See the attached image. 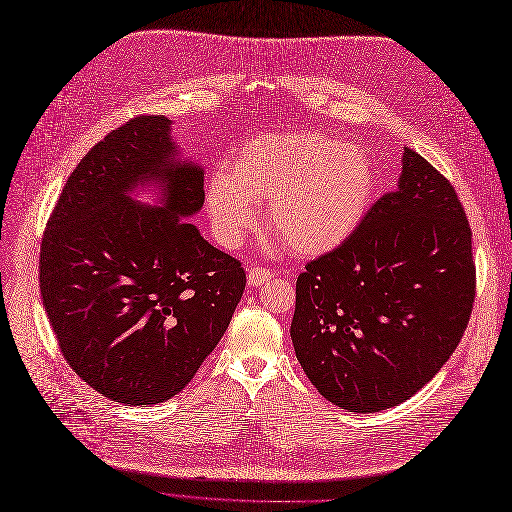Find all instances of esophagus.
I'll return each mask as SVG.
<instances>
[{
  "mask_svg": "<svg viewBox=\"0 0 512 512\" xmlns=\"http://www.w3.org/2000/svg\"><path fill=\"white\" fill-rule=\"evenodd\" d=\"M271 277H273L271 269H262V266H252V269H248V285L252 287L271 281Z\"/></svg>",
  "mask_w": 512,
  "mask_h": 512,
  "instance_id": "obj_1",
  "label": "esophagus"
}]
</instances>
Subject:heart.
<instances>
[{"label": "heart", "instance_id": "obj_1", "mask_svg": "<svg viewBox=\"0 0 512 512\" xmlns=\"http://www.w3.org/2000/svg\"><path fill=\"white\" fill-rule=\"evenodd\" d=\"M375 193V170L356 145L319 133H271L250 141L233 170L216 168L206 187L212 233L235 250L264 221L285 248L319 256L360 225Z\"/></svg>", "mask_w": 512, "mask_h": 512}]
</instances>
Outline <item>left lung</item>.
Listing matches in <instances>:
<instances>
[{
  "instance_id": "8db88e82",
  "label": "left lung",
  "mask_w": 512,
  "mask_h": 512,
  "mask_svg": "<svg viewBox=\"0 0 512 512\" xmlns=\"http://www.w3.org/2000/svg\"><path fill=\"white\" fill-rule=\"evenodd\" d=\"M473 300L465 210L450 181L404 148L398 189L306 264L289 333L321 396L369 415L415 396L444 367Z\"/></svg>"
}]
</instances>
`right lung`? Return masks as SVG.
I'll return each mask as SVG.
<instances>
[{
    "label": "right lung",
    "mask_w": 512,
    "mask_h": 512,
    "mask_svg": "<svg viewBox=\"0 0 512 512\" xmlns=\"http://www.w3.org/2000/svg\"><path fill=\"white\" fill-rule=\"evenodd\" d=\"M166 116H137L68 177L41 241L43 306L66 362L102 396L158 404L221 342L246 289L239 260L185 218L204 168L179 158ZM154 182L158 207L130 196Z\"/></svg>",
    "instance_id": "1"
}]
</instances>
